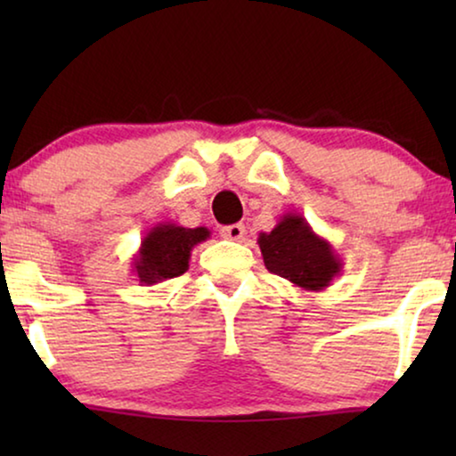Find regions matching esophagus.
<instances>
[{"mask_svg": "<svg viewBox=\"0 0 456 456\" xmlns=\"http://www.w3.org/2000/svg\"><path fill=\"white\" fill-rule=\"evenodd\" d=\"M245 232H247L245 224H232V226H224L220 230V234L228 240H240L242 236H245Z\"/></svg>", "mask_w": 456, "mask_h": 456, "instance_id": "34e87169", "label": "esophagus"}]
</instances>
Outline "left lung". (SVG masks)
<instances>
[{
  "mask_svg": "<svg viewBox=\"0 0 456 456\" xmlns=\"http://www.w3.org/2000/svg\"><path fill=\"white\" fill-rule=\"evenodd\" d=\"M257 242L267 270L301 290L328 289L345 265L334 247L301 214H284L272 232L259 234Z\"/></svg>",
  "mask_w": 456,
  "mask_h": 456,
  "instance_id": "1",
  "label": "left lung"
}]
</instances>
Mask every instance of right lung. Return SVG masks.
I'll list each match as a JSON object with an SVG mask.
<instances>
[{
    "label": "right lung",
    "mask_w": 456,
    "mask_h": 456,
    "mask_svg": "<svg viewBox=\"0 0 456 456\" xmlns=\"http://www.w3.org/2000/svg\"><path fill=\"white\" fill-rule=\"evenodd\" d=\"M208 228H183L172 222L155 224L142 236L133 259V272L141 286H153L189 270L191 251L209 239Z\"/></svg>",
    "instance_id": "obj_1"
}]
</instances>
